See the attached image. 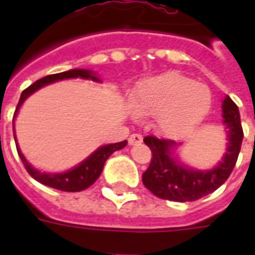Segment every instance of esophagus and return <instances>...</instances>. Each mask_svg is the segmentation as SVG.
<instances>
[{
    "instance_id": "esophagus-1",
    "label": "esophagus",
    "mask_w": 255,
    "mask_h": 255,
    "mask_svg": "<svg viewBox=\"0 0 255 255\" xmlns=\"http://www.w3.org/2000/svg\"><path fill=\"white\" fill-rule=\"evenodd\" d=\"M143 141V136L139 135V133H132L129 137H128V143L131 145H136V144H140Z\"/></svg>"
}]
</instances>
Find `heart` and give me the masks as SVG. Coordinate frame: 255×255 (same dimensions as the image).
Instances as JSON below:
<instances>
[{"label":"heart","instance_id":"1","mask_svg":"<svg viewBox=\"0 0 255 255\" xmlns=\"http://www.w3.org/2000/svg\"><path fill=\"white\" fill-rule=\"evenodd\" d=\"M140 116H157L165 133L185 135L200 126L212 107V94L205 85L178 73H167L144 81L132 98Z\"/></svg>","mask_w":255,"mask_h":255}]
</instances>
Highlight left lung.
<instances>
[{"mask_svg":"<svg viewBox=\"0 0 255 255\" xmlns=\"http://www.w3.org/2000/svg\"><path fill=\"white\" fill-rule=\"evenodd\" d=\"M224 123L228 132V151L217 167L210 170H196L178 164L170 156L174 141L145 136L144 143L152 152L149 167L143 173L144 186L156 197L169 201H196L218 189L228 180L236 167L241 151L244 131L237 104L226 96L222 104Z\"/></svg>","mask_w":255,"mask_h":255,"instance_id":"obj_1","label":"left lung"}]
</instances>
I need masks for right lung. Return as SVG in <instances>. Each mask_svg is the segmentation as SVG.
<instances>
[{"mask_svg":"<svg viewBox=\"0 0 255 255\" xmlns=\"http://www.w3.org/2000/svg\"><path fill=\"white\" fill-rule=\"evenodd\" d=\"M78 77L86 78V79H92V81H99V79H98L91 71H88V70H69V71H65V73L54 74V75H47V77L45 78H41V79H38L37 82H34L33 85L29 86V87L25 88V90L22 91L19 102H18L15 112H14V116L17 114L18 108L21 107V104L23 103V100H25L30 94H33L34 91H37L38 88L49 85L51 82L59 81V79ZM14 139H15V136H14ZM126 144H127V140L120 141V143L108 144V145L100 147L99 149H96L87 160H85L83 163L79 164L78 167L69 170V172H66V173L59 174L41 173V172H38L37 169H34V168L26 161V159L23 157L21 151H19V148H18V144H15V145H17V152L18 155H19V157H21L22 163H23V167L26 168L27 173H29L33 178H35L37 181H39L41 184H43V185L55 188V189L58 190H63V192H81V190L87 189L88 186H91L92 184L98 180V177H99L100 173H102V170H103V165L104 163H106V160H107L115 151H119V149L126 147Z\"/></svg>","mask_w":255,"mask_h":255,"instance_id":"add662e5","label":"right lung"}]
</instances>
